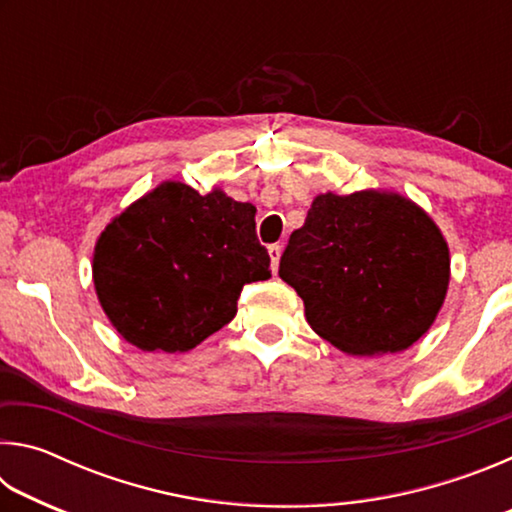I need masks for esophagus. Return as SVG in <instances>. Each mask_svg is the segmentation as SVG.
Listing matches in <instances>:
<instances>
[{"label":"esophagus","mask_w":512,"mask_h":512,"mask_svg":"<svg viewBox=\"0 0 512 512\" xmlns=\"http://www.w3.org/2000/svg\"><path fill=\"white\" fill-rule=\"evenodd\" d=\"M268 255H271L273 271H277V264H280V257H282V246H280V244H273V246H268Z\"/></svg>","instance_id":"34e87169"}]
</instances>
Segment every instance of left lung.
I'll use <instances>...</instances> for the list:
<instances>
[{
  "mask_svg": "<svg viewBox=\"0 0 512 512\" xmlns=\"http://www.w3.org/2000/svg\"><path fill=\"white\" fill-rule=\"evenodd\" d=\"M307 323L334 348L395 354L422 339L449 287V246L418 203L386 189L318 194L280 259Z\"/></svg>",
  "mask_w": 512,
  "mask_h": 512,
  "instance_id": "1",
  "label": "left lung"
}]
</instances>
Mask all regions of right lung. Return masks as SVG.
<instances>
[{
	"instance_id": "1",
	"label": "right lung",
	"mask_w": 512,
	"mask_h": 512,
	"mask_svg": "<svg viewBox=\"0 0 512 512\" xmlns=\"http://www.w3.org/2000/svg\"><path fill=\"white\" fill-rule=\"evenodd\" d=\"M253 203L164 180L101 232L94 291L112 327L144 352H189L237 314L239 291L271 277Z\"/></svg>"
}]
</instances>
